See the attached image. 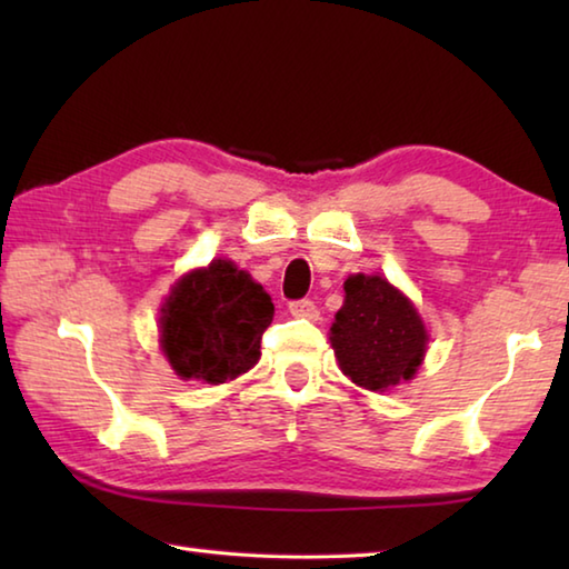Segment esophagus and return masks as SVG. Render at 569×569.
<instances>
[{"label":"esophagus","instance_id":"obj_1","mask_svg":"<svg viewBox=\"0 0 569 569\" xmlns=\"http://www.w3.org/2000/svg\"><path fill=\"white\" fill-rule=\"evenodd\" d=\"M288 311H291V316H296V319H311V321L319 319V308H316L313 301H308V298L288 303Z\"/></svg>","mask_w":569,"mask_h":569}]
</instances>
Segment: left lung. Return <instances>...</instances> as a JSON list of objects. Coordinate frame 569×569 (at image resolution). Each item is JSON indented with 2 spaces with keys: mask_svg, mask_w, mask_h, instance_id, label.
Here are the masks:
<instances>
[{
  "mask_svg": "<svg viewBox=\"0 0 569 569\" xmlns=\"http://www.w3.org/2000/svg\"><path fill=\"white\" fill-rule=\"evenodd\" d=\"M343 291L329 336L341 371L369 391L413 379L429 341L413 303L381 276H349Z\"/></svg>",
  "mask_w": 569,
  "mask_h": 569,
  "instance_id": "8db88e82",
  "label": "left lung"
}]
</instances>
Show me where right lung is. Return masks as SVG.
Segmentation results:
<instances>
[{
    "instance_id": "right-lung-1",
    "label": "right lung",
    "mask_w": 569,
    "mask_h": 569,
    "mask_svg": "<svg viewBox=\"0 0 569 569\" xmlns=\"http://www.w3.org/2000/svg\"><path fill=\"white\" fill-rule=\"evenodd\" d=\"M160 349L180 379L223 383L253 369L271 296L233 261L182 276L160 308Z\"/></svg>"
}]
</instances>
